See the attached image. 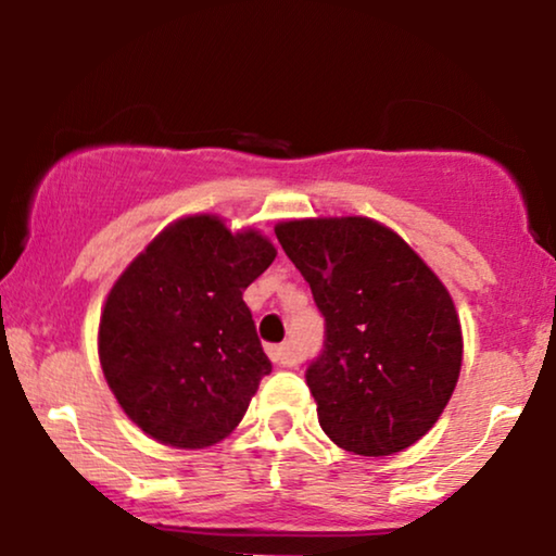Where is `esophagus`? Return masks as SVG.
Returning a JSON list of instances; mask_svg holds the SVG:
<instances>
[{"instance_id": "esophagus-1", "label": "esophagus", "mask_w": 556, "mask_h": 556, "mask_svg": "<svg viewBox=\"0 0 556 556\" xmlns=\"http://www.w3.org/2000/svg\"><path fill=\"white\" fill-rule=\"evenodd\" d=\"M265 352H268L273 364H278V367H295L299 364V356L288 344H270Z\"/></svg>"}]
</instances>
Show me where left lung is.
<instances>
[{
	"mask_svg": "<svg viewBox=\"0 0 556 556\" xmlns=\"http://www.w3.org/2000/svg\"><path fill=\"white\" fill-rule=\"evenodd\" d=\"M276 238L324 316L306 384L326 435L371 458L417 443L460 375V324L445 286L367 217L280 223Z\"/></svg>",
	"mask_w": 556,
	"mask_h": 556,
	"instance_id": "left-lung-1",
	"label": "left lung"
}]
</instances>
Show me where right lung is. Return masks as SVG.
<instances>
[{"label":"right lung","mask_w":556,"mask_h":556,"mask_svg":"<svg viewBox=\"0 0 556 556\" xmlns=\"http://www.w3.org/2000/svg\"><path fill=\"white\" fill-rule=\"evenodd\" d=\"M276 248L197 215L166 227L105 301L98 356L124 413L159 443L207 447L238 428L273 364L242 291Z\"/></svg>","instance_id":"obj_1"}]
</instances>
